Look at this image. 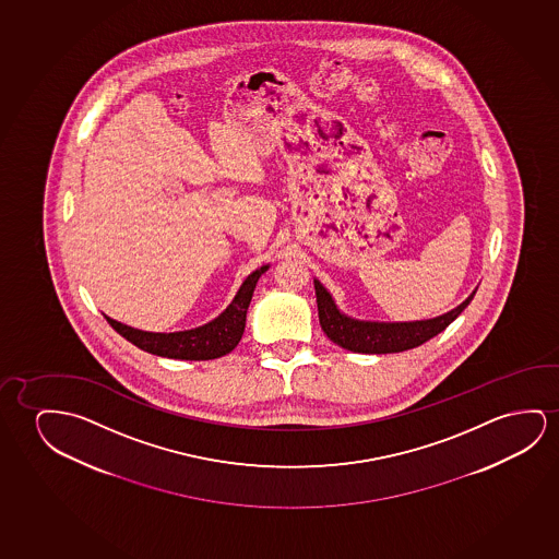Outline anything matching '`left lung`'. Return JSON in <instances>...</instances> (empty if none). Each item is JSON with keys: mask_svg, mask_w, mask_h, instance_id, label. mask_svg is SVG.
I'll return each instance as SVG.
<instances>
[{"mask_svg": "<svg viewBox=\"0 0 559 559\" xmlns=\"http://www.w3.org/2000/svg\"><path fill=\"white\" fill-rule=\"evenodd\" d=\"M475 292L462 306L437 319L415 323H365L342 316L334 306L331 294L324 290L323 284L316 281L317 311L321 329L334 344L357 354H396L421 346L432 336H437L438 332L444 331L469 306Z\"/></svg>", "mask_w": 559, "mask_h": 559, "instance_id": "8db88e82", "label": "left lung"}]
</instances>
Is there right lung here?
Here are the masks:
<instances>
[{
    "instance_id": "add662e5",
    "label": "right lung",
    "mask_w": 559,
    "mask_h": 559,
    "mask_svg": "<svg viewBox=\"0 0 559 559\" xmlns=\"http://www.w3.org/2000/svg\"><path fill=\"white\" fill-rule=\"evenodd\" d=\"M265 271H267V265L253 271L243 281L233 304L215 321L203 324L200 329L169 332V334H165V332H144L127 326V324L117 323V321L106 316L107 323L111 324L115 331L119 332L122 338H127L130 344L144 349L147 354H154V356L185 359V361L217 359V357L227 356L228 352H233L236 344L242 338L246 313L250 308L251 296L255 290L259 276L263 275Z\"/></svg>"
}]
</instances>
